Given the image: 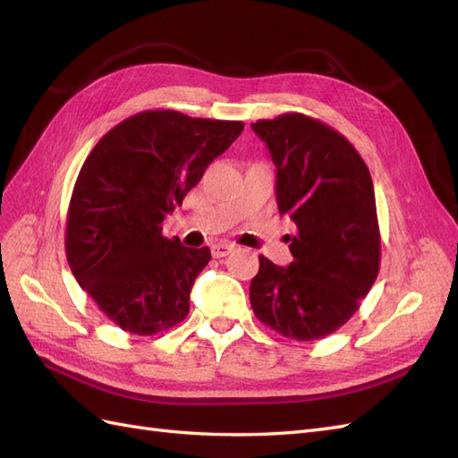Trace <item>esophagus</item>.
I'll return each mask as SVG.
<instances>
[{"label":"esophagus","mask_w":458,"mask_h":458,"mask_svg":"<svg viewBox=\"0 0 458 458\" xmlns=\"http://www.w3.org/2000/svg\"><path fill=\"white\" fill-rule=\"evenodd\" d=\"M234 250V244L231 242H217L212 246V256L214 258H225Z\"/></svg>","instance_id":"obj_1"}]
</instances>
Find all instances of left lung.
Segmentation results:
<instances>
[{"mask_svg": "<svg viewBox=\"0 0 458 458\" xmlns=\"http://www.w3.org/2000/svg\"><path fill=\"white\" fill-rule=\"evenodd\" d=\"M252 130L276 168L279 212L298 227L288 267L259 256L252 310L284 338H325L359 310L380 269L370 172L342 133L306 114L258 120Z\"/></svg>", "mask_w": 458, "mask_h": 458, "instance_id": "8db88e82", "label": "left lung"}]
</instances>
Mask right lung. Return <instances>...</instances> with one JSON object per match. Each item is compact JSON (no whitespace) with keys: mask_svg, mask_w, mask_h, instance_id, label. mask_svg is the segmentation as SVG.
<instances>
[{"mask_svg":"<svg viewBox=\"0 0 458 458\" xmlns=\"http://www.w3.org/2000/svg\"><path fill=\"white\" fill-rule=\"evenodd\" d=\"M242 130V122L145 110L89 152L68 206L66 259L122 330L152 336L187 317L191 288L212 254L162 237V221Z\"/></svg>","mask_w":458,"mask_h":458,"instance_id":"obj_1","label":"right lung"}]
</instances>
